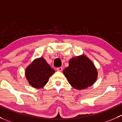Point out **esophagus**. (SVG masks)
Wrapping results in <instances>:
<instances>
[{
	"label": "esophagus",
	"instance_id": "34e87169",
	"mask_svg": "<svg viewBox=\"0 0 122 122\" xmlns=\"http://www.w3.org/2000/svg\"><path fill=\"white\" fill-rule=\"evenodd\" d=\"M57 70L58 71H62V67H59V68H57Z\"/></svg>",
	"mask_w": 122,
	"mask_h": 122
}]
</instances>
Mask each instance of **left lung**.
<instances>
[{
	"label": "left lung",
	"instance_id": "left-lung-1",
	"mask_svg": "<svg viewBox=\"0 0 122 122\" xmlns=\"http://www.w3.org/2000/svg\"><path fill=\"white\" fill-rule=\"evenodd\" d=\"M63 74L73 88L78 90L85 89L94 84L98 78V71L93 62L82 54L72 58Z\"/></svg>",
	"mask_w": 122,
	"mask_h": 122
}]
</instances>
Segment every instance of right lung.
Masks as SVG:
<instances>
[{
    "mask_svg": "<svg viewBox=\"0 0 122 122\" xmlns=\"http://www.w3.org/2000/svg\"><path fill=\"white\" fill-rule=\"evenodd\" d=\"M55 72L43 57L36 58L25 68V75L29 84L33 88H43Z\"/></svg>",
    "mask_w": 122,
    "mask_h": 122,
    "instance_id": "add662e5",
    "label": "right lung"
}]
</instances>
